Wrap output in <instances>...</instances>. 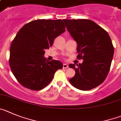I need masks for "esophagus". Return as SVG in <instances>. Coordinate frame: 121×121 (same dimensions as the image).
<instances>
[{
    "instance_id": "34e87169",
    "label": "esophagus",
    "mask_w": 121,
    "mask_h": 121,
    "mask_svg": "<svg viewBox=\"0 0 121 121\" xmlns=\"http://www.w3.org/2000/svg\"><path fill=\"white\" fill-rule=\"evenodd\" d=\"M68 68V65L66 64H63V68Z\"/></svg>"
}]
</instances>
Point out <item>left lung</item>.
Masks as SVG:
<instances>
[{
  "mask_svg": "<svg viewBox=\"0 0 121 121\" xmlns=\"http://www.w3.org/2000/svg\"><path fill=\"white\" fill-rule=\"evenodd\" d=\"M63 21L77 43V58L83 60L77 66L69 65L76 71L69 83L80 90L95 88L105 80L110 71L114 54L111 38L104 29L90 20Z\"/></svg>",
  "mask_w": 121,
  "mask_h": 121,
  "instance_id": "1",
  "label": "left lung"
}]
</instances>
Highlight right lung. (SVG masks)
<instances>
[{"label": "right lung", "instance_id": "1", "mask_svg": "<svg viewBox=\"0 0 121 121\" xmlns=\"http://www.w3.org/2000/svg\"><path fill=\"white\" fill-rule=\"evenodd\" d=\"M62 20H36L19 30L10 47L9 63L14 76L24 87L39 91L53 80L61 62L44 58L45 50L52 46L56 37L65 32Z\"/></svg>", "mask_w": 121, "mask_h": 121}]
</instances>
